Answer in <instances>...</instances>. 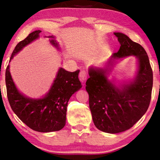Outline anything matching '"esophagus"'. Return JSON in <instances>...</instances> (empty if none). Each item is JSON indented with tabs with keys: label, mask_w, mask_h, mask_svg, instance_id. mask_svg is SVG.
Masks as SVG:
<instances>
[{
	"label": "esophagus",
	"mask_w": 160,
	"mask_h": 160,
	"mask_svg": "<svg viewBox=\"0 0 160 160\" xmlns=\"http://www.w3.org/2000/svg\"><path fill=\"white\" fill-rule=\"evenodd\" d=\"M79 78L82 81H85L87 78V73L85 71H82L79 73Z\"/></svg>",
	"instance_id": "1"
}]
</instances>
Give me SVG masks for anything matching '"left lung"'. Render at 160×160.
<instances>
[{
  "label": "left lung",
  "mask_w": 160,
  "mask_h": 160,
  "mask_svg": "<svg viewBox=\"0 0 160 160\" xmlns=\"http://www.w3.org/2000/svg\"><path fill=\"white\" fill-rule=\"evenodd\" d=\"M120 43L111 60L135 55L138 59V73L133 82L118 88L106 76L108 69L91 68L86 82L89 105L94 124L105 132L118 133L132 128L149 106L153 86V72L143 47L128 36L114 32Z\"/></svg>",
  "instance_id": "8db88e82"
}]
</instances>
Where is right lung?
I'll use <instances>...</instances> for the list:
<instances>
[{"label": "right lung", "mask_w": 160, "mask_h": 160, "mask_svg": "<svg viewBox=\"0 0 160 160\" xmlns=\"http://www.w3.org/2000/svg\"><path fill=\"white\" fill-rule=\"evenodd\" d=\"M41 30L30 33L23 41L15 47L10 60L24 47L39 37ZM54 47L58 44L54 36H48ZM79 70L69 72L63 68L59 69L54 84L49 93L41 99H30L19 93L15 87L9 72V66L6 69V85L7 98L10 106L19 119L35 131L49 132L60 130L66 121L68 102L74 92L82 85L78 75Z\"/></svg>", "instance_id": "right-lung-1"}]
</instances>
